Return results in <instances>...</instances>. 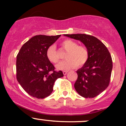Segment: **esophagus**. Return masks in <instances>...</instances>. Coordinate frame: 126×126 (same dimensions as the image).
Masks as SVG:
<instances>
[{"mask_svg":"<svg viewBox=\"0 0 126 126\" xmlns=\"http://www.w3.org/2000/svg\"><path fill=\"white\" fill-rule=\"evenodd\" d=\"M67 72H68V71H63V74H64V75H66V74Z\"/></svg>","mask_w":126,"mask_h":126,"instance_id":"esophagus-1","label":"esophagus"}]
</instances>
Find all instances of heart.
Wrapping results in <instances>:
<instances>
[{
  "instance_id": "b5f03b06",
  "label": "heart",
  "mask_w": 126,
  "mask_h": 126,
  "mask_svg": "<svg viewBox=\"0 0 126 126\" xmlns=\"http://www.w3.org/2000/svg\"><path fill=\"white\" fill-rule=\"evenodd\" d=\"M61 46L67 52L64 58L66 60L60 62L57 65L59 70L68 71L77 66L80 68L87 63L89 58V52L84 46L79 45L72 39H65L61 43ZM46 57L49 62L57 63L60 57L55 46H50L46 50Z\"/></svg>"
}]
</instances>
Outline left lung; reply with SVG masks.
<instances>
[{"label": "left lung", "instance_id": "8db88e82", "mask_svg": "<svg viewBox=\"0 0 126 126\" xmlns=\"http://www.w3.org/2000/svg\"><path fill=\"white\" fill-rule=\"evenodd\" d=\"M64 35L80 41L88 50V60L77 71L78 77L74 88L85 98L95 97L109 85L113 68L111 55L106 46L94 36L86 34Z\"/></svg>", "mask_w": 126, "mask_h": 126}]
</instances>
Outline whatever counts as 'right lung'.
<instances>
[{
  "instance_id": "1",
  "label": "right lung",
  "mask_w": 126,
  "mask_h": 126,
  "mask_svg": "<svg viewBox=\"0 0 126 126\" xmlns=\"http://www.w3.org/2000/svg\"><path fill=\"white\" fill-rule=\"evenodd\" d=\"M61 35H36L24 43L16 57V79L22 88L33 97L43 99L53 91L54 82L63 77L62 71L46 57V50Z\"/></svg>"
}]
</instances>
